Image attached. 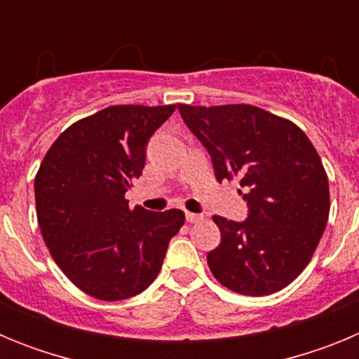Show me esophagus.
Wrapping results in <instances>:
<instances>
[{"label":"esophagus","instance_id":"obj_1","mask_svg":"<svg viewBox=\"0 0 359 359\" xmlns=\"http://www.w3.org/2000/svg\"><path fill=\"white\" fill-rule=\"evenodd\" d=\"M185 217L187 223H199V221H203V214H194V212H187Z\"/></svg>","mask_w":359,"mask_h":359}]
</instances>
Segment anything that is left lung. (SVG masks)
Instances as JSON below:
<instances>
[{"mask_svg": "<svg viewBox=\"0 0 359 359\" xmlns=\"http://www.w3.org/2000/svg\"><path fill=\"white\" fill-rule=\"evenodd\" d=\"M187 128L212 158L215 180L239 177L248 219L214 215L221 243L212 275L250 297L286 287L309 264L329 219V182L318 152L290 120L250 104H177Z\"/></svg>", "mask_w": 359, "mask_h": 359, "instance_id": "8db88e82", "label": "left lung"}]
</instances>
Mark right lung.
I'll use <instances>...</instances> for the list:
<instances>
[{"instance_id": "obj_1", "label": "right lung", "mask_w": 359, "mask_h": 359, "mask_svg": "<svg viewBox=\"0 0 359 359\" xmlns=\"http://www.w3.org/2000/svg\"><path fill=\"white\" fill-rule=\"evenodd\" d=\"M176 106H111L59 135L36 174L37 223L62 273L98 300H126L160 273L182 210L129 207L145 147Z\"/></svg>"}]
</instances>
